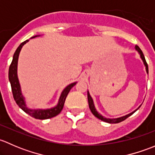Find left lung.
Segmentation results:
<instances>
[{"instance_id":"8db88e82","label":"left lung","mask_w":155,"mask_h":155,"mask_svg":"<svg viewBox=\"0 0 155 155\" xmlns=\"http://www.w3.org/2000/svg\"><path fill=\"white\" fill-rule=\"evenodd\" d=\"M135 48H136V50L138 51L139 54H140V58H141V59L143 60V63H144V65L145 67V70H146V73L148 74V64H147V63H146V61H145V56H144V54H143V51H142V50L140 49V48L138 46H136ZM87 101H88L89 108H90V109H91V111L92 114H93V115H94L95 117H97V118L101 119V121H105V122H107V123H110V124H116V123H119V122H121V121H123L124 120H125L126 118H127L128 117L130 116L131 115H133V114H134V112H135L136 111H137V109H138L140 107H140L137 108V109H136V110H134V112H132L131 113H130V114H127V115H124V116L120 117V118H106V117L103 116L102 115H101V114H100L99 112L97 111L96 108H95V107H94V104L93 99H92V97H91V95H90V94H89L88 91H87Z\"/></svg>"}]
</instances>
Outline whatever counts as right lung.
<instances>
[{"instance_id": "add662e5", "label": "right lung", "mask_w": 155, "mask_h": 155, "mask_svg": "<svg viewBox=\"0 0 155 155\" xmlns=\"http://www.w3.org/2000/svg\"><path fill=\"white\" fill-rule=\"evenodd\" d=\"M39 36L40 35H36L34 37H31V38H34V37H39ZM28 41V40H25V42L21 43L19 45V46L17 48L15 53H14L12 63H11L10 68H9V80H10L11 87H12V95H13L14 100H15L17 105L21 108L24 112H25L26 113L31 115V117L37 118V119H48V118H51L52 117L56 116V115H58L61 112L67 96H68V93L70 92V89L76 85V82H73V83L68 85L62 91L60 97H59L58 102V104L55 107L51 108V109H30V108L28 107L24 96H23L22 93H21V86H20L19 81H18V74H17V66H18V60L20 51H21L22 46Z\"/></svg>"}]
</instances>
